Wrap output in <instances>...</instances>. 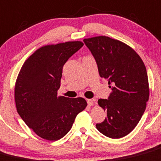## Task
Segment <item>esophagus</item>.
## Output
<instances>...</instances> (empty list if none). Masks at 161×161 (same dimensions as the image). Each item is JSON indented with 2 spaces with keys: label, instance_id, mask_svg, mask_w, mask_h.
<instances>
[{
  "label": "esophagus",
  "instance_id": "obj_1",
  "mask_svg": "<svg viewBox=\"0 0 161 161\" xmlns=\"http://www.w3.org/2000/svg\"><path fill=\"white\" fill-rule=\"evenodd\" d=\"M93 100H92V99H88L87 100V104H88V105L89 106H92V105H93Z\"/></svg>",
  "mask_w": 161,
  "mask_h": 161
}]
</instances>
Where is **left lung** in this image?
<instances>
[{
    "instance_id": "left-lung-1",
    "label": "left lung",
    "mask_w": 161,
    "mask_h": 161,
    "mask_svg": "<svg viewBox=\"0 0 161 161\" xmlns=\"http://www.w3.org/2000/svg\"><path fill=\"white\" fill-rule=\"evenodd\" d=\"M83 42L96 60L100 76L108 79L112 89L108 99L98 100L107 117L96 124L97 129L108 138H123L135 129L146 110L149 97L146 66L122 42L106 36Z\"/></svg>"
}]
</instances>
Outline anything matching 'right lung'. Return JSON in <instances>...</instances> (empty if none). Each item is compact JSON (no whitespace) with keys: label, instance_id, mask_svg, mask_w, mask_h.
Wrapping results in <instances>:
<instances>
[{"label":"right lung","instance_id":"add662e5","mask_svg":"<svg viewBox=\"0 0 161 161\" xmlns=\"http://www.w3.org/2000/svg\"><path fill=\"white\" fill-rule=\"evenodd\" d=\"M83 46L82 42L49 45L36 50L20 69L15 86L16 109L39 137L57 141L71 130L87 105L82 97L57 96L63 67Z\"/></svg>","mask_w":161,"mask_h":161}]
</instances>
